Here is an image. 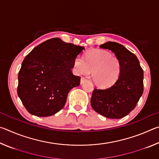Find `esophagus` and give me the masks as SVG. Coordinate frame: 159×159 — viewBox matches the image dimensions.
Wrapping results in <instances>:
<instances>
[{
    "instance_id": "esophagus-1",
    "label": "esophagus",
    "mask_w": 159,
    "mask_h": 159,
    "mask_svg": "<svg viewBox=\"0 0 159 159\" xmlns=\"http://www.w3.org/2000/svg\"><path fill=\"white\" fill-rule=\"evenodd\" d=\"M86 80H87V79H85V78L84 77H82L81 79H80V84H83V83H84Z\"/></svg>"
}]
</instances>
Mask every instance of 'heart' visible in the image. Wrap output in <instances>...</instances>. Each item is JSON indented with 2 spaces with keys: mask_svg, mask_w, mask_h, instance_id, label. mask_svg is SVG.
<instances>
[{
  "mask_svg": "<svg viewBox=\"0 0 159 159\" xmlns=\"http://www.w3.org/2000/svg\"><path fill=\"white\" fill-rule=\"evenodd\" d=\"M74 70L78 74L89 75L97 85L105 88L116 81L121 71V64L116 56L108 51L93 50L88 51L84 56L76 57Z\"/></svg>",
  "mask_w": 159,
  "mask_h": 159,
  "instance_id": "1",
  "label": "heart"
}]
</instances>
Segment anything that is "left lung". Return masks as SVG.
<instances>
[{
	"instance_id": "1",
	"label": "left lung",
	"mask_w": 159,
	"mask_h": 159,
	"mask_svg": "<svg viewBox=\"0 0 159 159\" xmlns=\"http://www.w3.org/2000/svg\"><path fill=\"white\" fill-rule=\"evenodd\" d=\"M99 48L110 50L115 54L121 64V71L111 87L95 88L90 104L98 114L118 119L127 116L136 107L144 91V72L135 55L122 45L107 42Z\"/></svg>"
}]
</instances>
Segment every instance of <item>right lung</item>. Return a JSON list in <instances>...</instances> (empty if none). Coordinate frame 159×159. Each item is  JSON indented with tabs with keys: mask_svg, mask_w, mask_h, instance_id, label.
<instances>
[{
	"mask_svg": "<svg viewBox=\"0 0 159 159\" xmlns=\"http://www.w3.org/2000/svg\"><path fill=\"white\" fill-rule=\"evenodd\" d=\"M84 49L53 38L26 56L18 74L17 94L31 114L50 116L63 108L69 91L80 85V77L71 69Z\"/></svg>",
	"mask_w": 159,
	"mask_h": 159,
	"instance_id": "obj_1",
	"label": "right lung"
}]
</instances>
